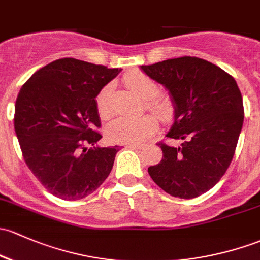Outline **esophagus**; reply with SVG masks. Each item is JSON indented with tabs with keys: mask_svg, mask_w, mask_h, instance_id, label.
I'll list each match as a JSON object with an SVG mask.
<instances>
[{
	"mask_svg": "<svg viewBox=\"0 0 260 260\" xmlns=\"http://www.w3.org/2000/svg\"><path fill=\"white\" fill-rule=\"evenodd\" d=\"M127 148H132V149H142L144 147V144H139V143H132V144H127Z\"/></svg>",
	"mask_w": 260,
	"mask_h": 260,
	"instance_id": "esophagus-1",
	"label": "esophagus"
}]
</instances>
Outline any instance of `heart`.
Segmentation results:
<instances>
[{
  "label": "heart",
  "mask_w": 260,
  "mask_h": 260,
  "mask_svg": "<svg viewBox=\"0 0 260 260\" xmlns=\"http://www.w3.org/2000/svg\"><path fill=\"white\" fill-rule=\"evenodd\" d=\"M124 82L133 92L146 101L149 111L154 112L163 121H168L173 116V105L165 97H159L160 88L158 83L149 76L141 72L128 73L124 76ZM112 92L113 83H107L101 88L95 95V108L101 118L107 119L113 114L112 108ZM158 129V119L152 114L128 118L119 117L111 122L106 128V136L114 143H141L152 137Z\"/></svg>",
  "instance_id": "heart-1"
}]
</instances>
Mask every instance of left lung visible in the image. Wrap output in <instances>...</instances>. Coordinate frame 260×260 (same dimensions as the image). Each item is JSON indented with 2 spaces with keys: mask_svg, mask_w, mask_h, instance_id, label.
I'll return each instance as SVG.
<instances>
[{
  "mask_svg": "<svg viewBox=\"0 0 260 260\" xmlns=\"http://www.w3.org/2000/svg\"><path fill=\"white\" fill-rule=\"evenodd\" d=\"M141 68L171 93L176 114L167 137L182 141L178 148L157 143L163 158L149 176L168 194L196 198L219 182L233 159L244 121L242 93L229 73L198 57Z\"/></svg>",
  "mask_w": 260,
  "mask_h": 260,
  "instance_id": "8db88e82",
  "label": "left lung"
}]
</instances>
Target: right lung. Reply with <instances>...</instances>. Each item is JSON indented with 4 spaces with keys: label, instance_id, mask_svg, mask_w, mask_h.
<instances>
[{
    "label": "right lung",
    "instance_id": "obj_1",
    "mask_svg": "<svg viewBox=\"0 0 260 260\" xmlns=\"http://www.w3.org/2000/svg\"><path fill=\"white\" fill-rule=\"evenodd\" d=\"M121 70L75 58L45 66L22 86L15 131L27 167L57 198L92 194L109 176L119 147L102 138L95 95Z\"/></svg>",
    "mask_w": 260,
    "mask_h": 260
}]
</instances>
